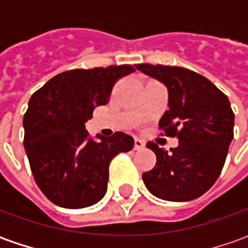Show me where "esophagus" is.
I'll list each match as a JSON object with an SVG mask.
<instances>
[{
    "label": "esophagus",
    "instance_id": "obj_1",
    "mask_svg": "<svg viewBox=\"0 0 248 248\" xmlns=\"http://www.w3.org/2000/svg\"><path fill=\"white\" fill-rule=\"evenodd\" d=\"M143 148H145V142H143L142 139L135 138V140H134V149H135V150H139V149Z\"/></svg>",
    "mask_w": 248,
    "mask_h": 248
}]
</instances>
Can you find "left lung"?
<instances>
[{"mask_svg": "<svg viewBox=\"0 0 248 248\" xmlns=\"http://www.w3.org/2000/svg\"><path fill=\"white\" fill-rule=\"evenodd\" d=\"M135 67L168 90V110L158 121L167 137L179 139L167 152L148 142L156 166L142 178L149 192L168 202L197 199L214 185L233 139L234 114L228 96L210 80L178 66L140 63Z\"/></svg>", "mask_w": 248, "mask_h": 248, "instance_id": "1", "label": "left lung"}]
</instances>
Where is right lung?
Instances as JSON below:
<instances>
[{
    "label": "right lung",
    "mask_w": 248,
    "mask_h": 248,
    "mask_svg": "<svg viewBox=\"0 0 248 248\" xmlns=\"http://www.w3.org/2000/svg\"><path fill=\"white\" fill-rule=\"evenodd\" d=\"M132 72L131 64L74 69L55 76L30 98L24 149L35 184L53 204L98 203L108 190L110 161L134 148V138L124 132L95 139L85 129L93 109L106 105L114 84Z\"/></svg>",
    "instance_id": "obj_1"
}]
</instances>
